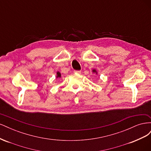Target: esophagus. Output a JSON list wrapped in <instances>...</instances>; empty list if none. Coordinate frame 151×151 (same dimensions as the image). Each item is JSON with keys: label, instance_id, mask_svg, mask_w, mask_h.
<instances>
[{"label": "esophagus", "instance_id": "1", "mask_svg": "<svg viewBox=\"0 0 151 151\" xmlns=\"http://www.w3.org/2000/svg\"><path fill=\"white\" fill-rule=\"evenodd\" d=\"M74 73H76V74H80L81 73V70H74Z\"/></svg>", "mask_w": 151, "mask_h": 151}]
</instances>
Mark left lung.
Returning <instances> with one entry per match:
<instances>
[{"label": "left lung", "mask_w": 151, "mask_h": 151, "mask_svg": "<svg viewBox=\"0 0 151 151\" xmlns=\"http://www.w3.org/2000/svg\"><path fill=\"white\" fill-rule=\"evenodd\" d=\"M91 72H92L93 73H95L96 74L98 75V70L96 69V68H93V69H92V70H91Z\"/></svg>", "instance_id": "obj_1"}]
</instances>
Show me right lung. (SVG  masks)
<instances>
[{
    "label": "right lung",
    "mask_w": 151,
    "mask_h": 151,
    "mask_svg": "<svg viewBox=\"0 0 151 151\" xmlns=\"http://www.w3.org/2000/svg\"><path fill=\"white\" fill-rule=\"evenodd\" d=\"M61 77H62V74H61V73L59 72V71H57V74H56V78L57 79H58V78H61Z\"/></svg>",
    "instance_id": "add662e5"
}]
</instances>
